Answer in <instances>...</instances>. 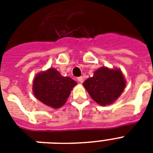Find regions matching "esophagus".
<instances>
[{
	"mask_svg": "<svg viewBox=\"0 0 153 153\" xmlns=\"http://www.w3.org/2000/svg\"><path fill=\"white\" fill-rule=\"evenodd\" d=\"M78 81L79 82H80V83H82V82H83V81H84V79H83V78H82V77H79V78H78Z\"/></svg>",
	"mask_w": 153,
	"mask_h": 153,
	"instance_id": "obj_1",
	"label": "esophagus"
}]
</instances>
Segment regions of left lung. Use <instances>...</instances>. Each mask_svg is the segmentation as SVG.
I'll list each match as a JSON object with an SVG mask.
<instances>
[{"instance_id":"1","label":"left lung","mask_w":153,"mask_h":153,"mask_svg":"<svg viewBox=\"0 0 153 153\" xmlns=\"http://www.w3.org/2000/svg\"><path fill=\"white\" fill-rule=\"evenodd\" d=\"M83 86L97 103L105 105L113 103L126 86V81L120 70L101 67L94 76L84 82Z\"/></svg>"}]
</instances>
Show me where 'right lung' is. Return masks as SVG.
I'll list each match as a JSON object with an SVG mask.
<instances>
[{
	"mask_svg": "<svg viewBox=\"0 0 153 153\" xmlns=\"http://www.w3.org/2000/svg\"><path fill=\"white\" fill-rule=\"evenodd\" d=\"M76 84L71 78L62 76L58 71L50 68L36 76L33 81V92L40 102L56 109L65 104Z\"/></svg>",
	"mask_w": 153,
	"mask_h": 153,
	"instance_id": "add662e5",
	"label": "right lung"
}]
</instances>
